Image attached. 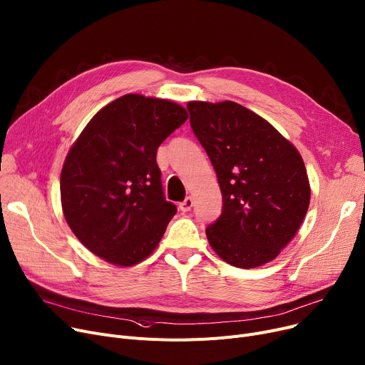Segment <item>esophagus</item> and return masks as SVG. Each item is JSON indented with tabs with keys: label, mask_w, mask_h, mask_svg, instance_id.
Masks as SVG:
<instances>
[{
	"label": "esophagus",
	"mask_w": 365,
	"mask_h": 365,
	"mask_svg": "<svg viewBox=\"0 0 365 365\" xmlns=\"http://www.w3.org/2000/svg\"><path fill=\"white\" fill-rule=\"evenodd\" d=\"M192 205H194V200H192V197H186V198H185V201H182V202L179 204V208L182 210L183 213H186V212H189L190 208H192Z\"/></svg>",
	"instance_id": "34e87169"
}]
</instances>
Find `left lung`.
<instances>
[{
  "label": "left lung",
  "mask_w": 365,
  "mask_h": 365,
  "mask_svg": "<svg viewBox=\"0 0 365 365\" xmlns=\"http://www.w3.org/2000/svg\"><path fill=\"white\" fill-rule=\"evenodd\" d=\"M186 108L223 197L222 215L205 229L210 245L242 269L274 260L309 207L311 187L299 150L235 102H189Z\"/></svg>",
  "instance_id": "left-lung-1"
}]
</instances>
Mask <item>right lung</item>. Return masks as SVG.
Instances as JSON below:
<instances>
[{"label": "right lung", "mask_w": 365, "mask_h": 365, "mask_svg": "<svg viewBox=\"0 0 365 365\" xmlns=\"http://www.w3.org/2000/svg\"><path fill=\"white\" fill-rule=\"evenodd\" d=\"M187 120L180 105L125 94L94 115L61 175L65 219L91 253L117 266L146 259L176 215L157 149Z\"/></svg>", "instance_id": "1"}]
</instances>
